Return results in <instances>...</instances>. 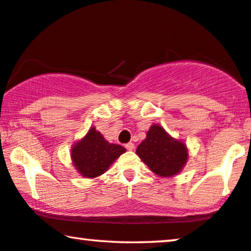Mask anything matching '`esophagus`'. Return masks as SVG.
<instances>
[{
	"mask_svg": "<svg viewBox=\"0 0 251 251\" xmlns=\"http://www.w3.org/2000/svg\"><path fill=\"white\" fill-rule=\"evenodd\" d=\"M125 148L127 149V150H129V151H131V150L134 149V143H132V142L126 143V145H125Z\"/></svg>",
	"mask_w": 251,
	"mask_h": 251,
	"instance_id": "esophagus-1",
	"label": "esophagus"
}]
</instances>
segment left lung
Instances as JSON below:
<instances>
[{"label":"left lung","instance_id":"left-lung-1","mask_svg":"<svg viewBox=\"0 0 251 251\" xmlns=\"http://www.w3.org/2000/svg\"><path fill=\"white\" fill-rule=\"evenodd\" d=\"M136 153L153 173L165 178L178 175L188 159L185 143L173 139L157 124L150 126Z\"/></svg>","mask_w":251,"mask_h":251}]
</instances>
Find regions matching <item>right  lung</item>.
<instances>
[{"instance_id":"add662e5","label":"right lung","mask_w":251,"mask_h":251,"mask_svg":"<svg viewBox=\"0 0 251 251\" xmlns=\"http://www.w3.org/2000/svg\"><path fill=\"white\" fill-rule=\"evenodd\" d=\"M126 151L124 147L109 143L95 127L71 149L73 165L85 178H96L104 173L118 157Z\"/></svg>"}]
</instances>
